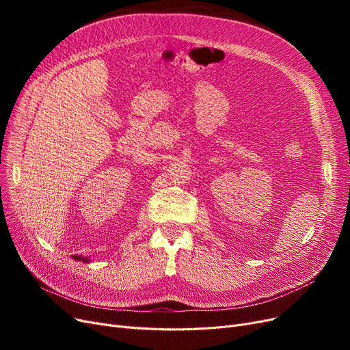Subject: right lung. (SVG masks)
Returning <instances> with one entry per match:
<instances>
[{
    "instance_id": "obj_1",
    "label": "right lung",
    "mask_w": 350,
    "mask_h": 350,
    "mask_svg": "<svg viewBox=\"0 0 350 350\" xmlns=\"http://www.w3.org/2000/svg\"><path fill=\"white\" fill-rule=\"evenodd\" d=\"M72 258L78 260V261H83V262H89V258H85V256H81V255H73Z\"/></svg>"
}]
</instances>
